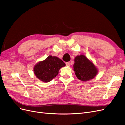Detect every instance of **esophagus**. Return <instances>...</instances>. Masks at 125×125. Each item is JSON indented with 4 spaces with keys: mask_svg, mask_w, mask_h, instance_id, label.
Wrapping results in <instances>:
<instances>
[{
    "mask_svg": "<svg viewBox=\"0 0 125 125\" xmlns=\"http://www.w3.org/2000/svg\"><path fill=\"white\" fill-rule=\"evenodd\" d=\"M66 65L67 66H70V63L69 62H67L66 63Z\"/></svg>",
    "mask_w": 125,
    "mask_h": 125,
    "instance_id": "esophagus-1",
    "label": "esophagus"
}]
</instances>
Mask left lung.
Here are the masks:
<instances>
[{
    "label": "left lung",
    "instance_id": "left-lung-1",
    "mask_svg": "<svg viewBox=\"0 0 125 125\" xmlns=\"http://www.w3.org/2000/svg\"><path fill=\"white\" fill-rule=\"evenodd\" d=\"M73 68L75 75L82 81L91 80L96 76L98 73L95 66L83 55L75 57Z\"/></svg>",
    "mask_w": 125,
    "mask_h": 125
}]
</instances>
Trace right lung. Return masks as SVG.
<instances>
[{
  "instance_id": "1",
  "label": "right lung",
  "mask_w": 125,
  "mask_h": 125,
  "mask_svg": "<svg viewBox=\"0 0 125 125\" xmlns=\"http://www.w3.org/2000/svg\"><path fill=\"white\" fill-rule=\"evenodd\" d=\"M66 66L57 57L49 56L44 60L39 62L34 67V73L40 80L44 82L51 81L57 75L59 70Z\"/></svg>"
}]
</instances>
